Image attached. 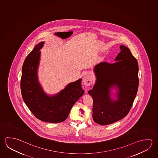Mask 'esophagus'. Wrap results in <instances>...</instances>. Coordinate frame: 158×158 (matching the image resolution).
I'll list each match as a JSON object with an SVG mask.
<instances>
[{
  "instance_id": "34e87169",
  "label": "esophagus",
  "mask_w": 158,
  "mask_h": 158,
  "mask_svg": "<svg viewBox=\"0 0 158 158\" xmlns=\"http://www.w3.org/2000/svg\"><path fill=\"white\" fill-rule=\"evenodd\" d=\"M92 77L89 74H86L84 76L83 78V82L86 86H89L92 83Z\"/></svg>"
}]
</instances>
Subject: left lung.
Wrapping results in <instances>:
<instances>
[{
	"instance_id": "1",
	"label": "left lung",
	"mask_w": 158,
	"mask_h": 158,
	"mask_svg": "<svg viewBox=\"0 0 158 158\" xmlns=\"http://www.w3.org/2000/svg\"><path fill=\"white\" fill-rule=\"evenodd\" d=\"M115 63H100L94 68L96 81L88 93L93 99V119L102 125L110 124L127 115L139 85L138 63L128 48L120 45ZM116 90V99L110 97Z\"/></svg>"
}]
</instances>
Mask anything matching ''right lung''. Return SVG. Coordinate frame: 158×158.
Instances as JSON below:
<instances>
[{"instance_id": "obj_1", "label": "right lung", "mask_w": 158, "mask_h": 158, "mask_svg": "<svg viewBox=\"0 0 158 158\" xmlns=\"http://www.w3.org/2000/svg\"><path fill=\"white\" fill-rule=\"evenodd\" d=\"M44 42L36 44L25 58L23 65L20 88L23 99L36 118L43 122H64L73 105L84 94L81 79L67 85L57 94L48 95L38 79L40 54Z\"/></svg>"}]
</instances>
